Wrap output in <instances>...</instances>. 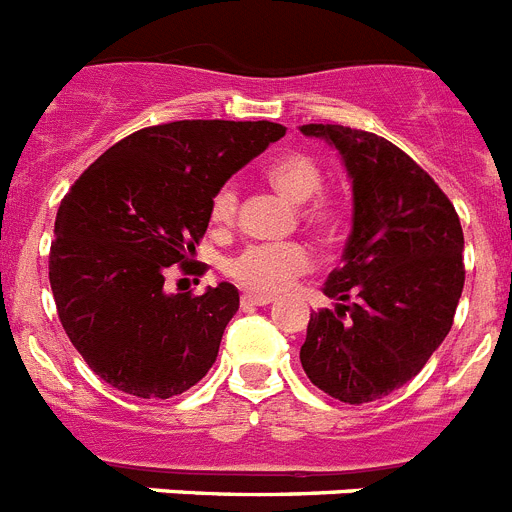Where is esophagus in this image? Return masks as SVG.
Segmentation results:
<instances>
[{
    "mask_svg": "<svg viewBox=\"0 0 512 512\" xmlns=\"http://www.w3.org/2000/svg\"><path fill=\"white\" fill-rule=\"evenodd\" d=\"M271 302H274V297L269 295H251V292H248V295L241 297L243 307H266L271 305Z\"/></svg>",
    "mask_w": 512,
    "mask_h": 512,
    "instance_id": "34e87169",
    "label": "esophagus"
}]
</instances>
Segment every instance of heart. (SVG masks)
<instances>
[{
    "label": "heart",
    "instance_id": "b5f03b06",
    "mask_svg": "<svg viewBox=\"0 0 512 512\" xmlns=\"http://www.w3.org/2000/svg\"><path fill=\"white\" fill-rule=\"evenodd\" d=\"M266 176L292 202L297 205L308 202L305 206L307 223L320 225V228H336L341 220V207L325 197H318L325 176L315 158L307 153H287L266 166ZM312 196L316 197L315 201L311 200ZM238 207H241L238 184L225 182L212 197L210 215L217 225H230L238 217ZM310 266L312 253L302 243H251L235 256H230L225 271L235 284H241L248 292L277 295L289 287L292 279L305 274Z\"/></svg>",
    "mask_w": 512,
    "mask_h": 512
}]
</instances>
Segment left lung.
Instances as JSON below:
<instances>
[{
  "label": "left lung",
  "mask_w": 512,
  "mask_h": 512,
  "mask_svg": "<svg viewBox=\"0 0 512 512\" xmlns=\"http://www.w3.org/2000/svg\"><path fill=\"white\" fill-rule=\"evenodd\" d=\"M343 158L354 228L325 282L336 310L312 312L305 374L348 405L400 390L449 336L464 289V233L449 197L405 151L366 130L302 125Z\"/></svg>",
  "instance_id": "1"
}]
</instances>
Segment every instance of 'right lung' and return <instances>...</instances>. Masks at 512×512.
I'll return each mask as SVG.
<instances>
[{
	"mask_svg": "<svg viewBox=\"0 0 512 512\" xmlns=\"http://www.w3.org/2000/svg\"><path fill=\"white\" fill-rule=\"evenodd\" d=\"M284 133L269 120L166 122L122 138L76 179L48 277L63 330L97 377L169 400L210 372L238 289L169 295L166 269L192 264L217 189Z\"/></svg>",
	"mask_w": 512,
	"mask_h": 512,
	"instance_id": "right-lung-1",
	"label": "right lung"
}]
</instances>
